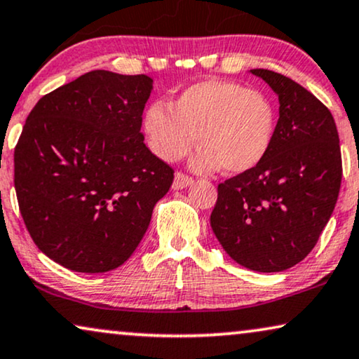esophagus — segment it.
<instances>
[{
  "label": "esophagus",
  "mask_w": 359,
  "mask_h": 359,
  "mask_svg": "<svg viewBox=\"0 0 359 359\" xmlns=\"http://www.w3.org/2000/svg\"><path fill=\"white\" fill-rule=\"evenodd\" d=\"M194 184V179L189 177V175L182 174V172H177L174 175V184H172V189L174 190H182L185 189V187H189Z\"/></svg>",
  "instance_id": "1"
}]
</instances>
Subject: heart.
I'll return each instance as SVG.
<instances>
[{"label":"heart","mask_w":359,"mask_h":359,"mask_svg":"<svg viewBox=\"0 0 359 359\" xmlns=\"http://www.w3.org/2000/svg\"><path fill=\"white\" fill-rule=\"evenodd\" d=\"M143 135L149 149L168 163L184 158L196 138L201 144L191 159L196 170L223 168L228 174H244L269 153L275 110L259 90L205 79L182 90L172 110L161 102L149 104L143 114Z\"/></svg>","instance_id":"obj_1"}]
</instances>
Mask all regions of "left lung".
<instances>
[{
	"label": "left lung",
	"instance_id": "8db88e82",
	"mask_svg": "<svg viewBox=\"0 0 359 359\" xmlns=\"http://www.w3.org/2000/svg\"><path fill=\"white\" fill-rule=\"evenodd\" d=\"M278 95L280 118L264 161L218 185L210 223L232 260L273 273L299 264L329 223L341 184V153L330 110L301 84L250 69Z\"/></svg>",
	"mask_w": 359,
	"mask_h": 359
}]
</instances>
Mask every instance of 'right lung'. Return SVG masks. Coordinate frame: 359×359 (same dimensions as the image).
<instances>
[{
  "label": "right lung",
  "instance_id": "1",
  "mask_svg": "<svg viewBox=\"0 0 359 359\" xmlns=\"http://www.w3.org/2000/svg\"><path fill=\"white\" fill-rule=\"evenodd\" d=\"M153 79L95 69L43 95L14 149L19 210L35 245L81 273L127 262L174 170L141 133Z\"/></svg>",
  "mask_w": 359,
  "mask_h": 359
}]
</instances>
